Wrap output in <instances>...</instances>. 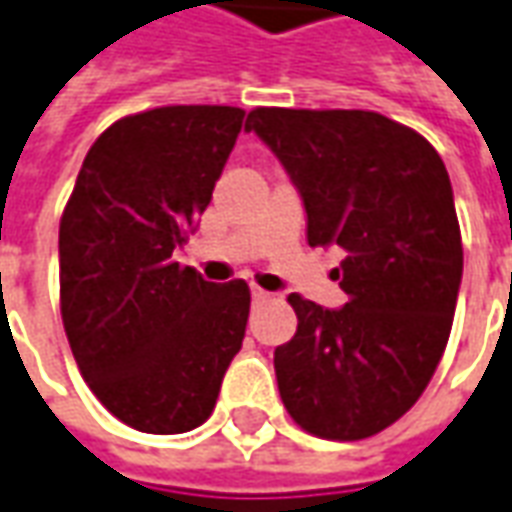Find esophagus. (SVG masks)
Listing matches in <instances>:
<instances>
[{"instance_id": "obj_1", "label": "esophagus", "mask_w": 512, "mask_h": 512, "mask_svg": "<svg viewBox=\"0 0 512 512\" xmlns=\"http://www.w3.org/2000/svg\"><path fill=\"white\" fill-rule=\"evenodd\" d=\"M266 299H271V293L263 291V288H255V285H252V302H266Z\"/></svg>"}]
</instances>
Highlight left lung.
Wrapping results in <instances>:
<instances>
[{"label":"left lung","instance_id":"1","mask_svg":"<svg viewBox=\"0 0 512 512\" xmlns=\"http://www.w3.org/2000/svg\"><path fill=\"white\" fill-rule=\"evenodd\" d=\"M246 132L291 177L307 244L346 255V305L288 296L299 324L274 349L282 405L318 438H368L416 405L449 341L463 280L449 171L430 141L371 110L257 107Z\"/></svg>","mask_w":512,"mask_h":512}]
</instances>
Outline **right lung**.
<instances>
[{
  "label": "right lung",
  "mask_w": 512,
  "mask_h": 512,
  "mask_svg": "<svg viewBox=\"0 0 512 512\" xmlns=\"http://www.w3.org/2000/svg\"><path fill=\"white\" fill-rule=\"evenodd\" d=\"M244 116L171 105L116 121L63 210V327L96 399L132 430L199 427L244 343L246 282L216 285L171 260L210 205Z\"/></svg>",
  "instance_id": "obj_1"
}]
</instances>
